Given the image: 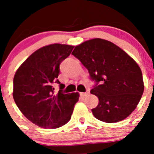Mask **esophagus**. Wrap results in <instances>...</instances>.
Returning a JSON list of instances; mask_svg holds the SVG:
<instances>
[{
  "label": "esophagus",
  "mask_w": 154,
  "mask_h": 154,
  "mask_svg": "<svg viewBox=\"0 0 154 154\" xmlns=\"http://www.w3.org/2000/svg\"><path fill=\"white\" fill-rule=\"evenodd\" d=\"M89 91H87V92H81V93H80V95H81L82 96L85 97V96H86L87 95H89Z\"/></svg>",
  "instance_id": "obj_1"
}]
</instances>
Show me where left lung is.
Here are the masks:
<instances>
[{
	"mask_svg": "<svg viewBox=\"0 0 154 154\" xmlns=\"http://www.w3.org/2000/svg\"><path fill=\"white\" fill-rule=\"evenodd\" d=\"M72 54L96 82L90 91L99 98V104L92 109L94 116L105 123L128 117L144 90L142 72L137 62L122 48L102 38L84 42L75 46Z\"/></svg>",
	"mask_w": 154,
	"mask_h": 154,
	"instance_id": "left-lung-1",
	"label": "left lung"
}]
</instances>
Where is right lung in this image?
Here are the masks:
<instances>
[{"mask_svg": "<svg viewBox=\"0 0 154 154\" xmlns=\"http://www.w3.org/2000/svg\"><path fill=\"white\" fill-rule=\"evenodd\" d=\"M74 46L52 44L32 53L17 69L14 77L13 98L17 106L28 120L45 129H56L69 122L78 92L65 94L58 81L59 65ZM60 85L54 92L53 84Z\"/></svg>", "mask_w": 154, "mask_h": 154, "instance_id": "obj_1", "label": "right lung"}]
</instances>
